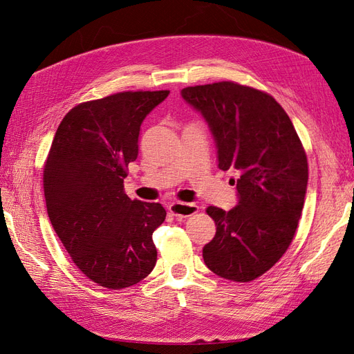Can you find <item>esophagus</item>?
<instances>
[{
  "mask_svg": "<svg viewBox=\"0 0 354 354\" xmlns=\"http://www.w3.org/2000/svg\"><path fill=\"white\" fill-rule=\"evenodd\" d=\"M168 209L171 214H173V216H176L178 218H186V217L194 216V214L198 212V205L196 203L173 202V203H169Z\"/></svg>",
  "mask_w": 354,
  "mask_h": 354,
  "instance_id": "esophagus-1",
  "label": "esophagus"
}]
</instances>
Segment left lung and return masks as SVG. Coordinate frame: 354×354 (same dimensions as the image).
Returning <instances> with one entry per match:
<instances>
[{"instance_id": "obj_1", "label": "left lung", "mask_w": 354, "mask_h": 354, "mask_svg": "<svg viewBox=\"0 0 354 354\" xmlns=\"http://www.w3.org/2000/svg\"><path fill=\"white\" fill-rule=\"evenodd\" d=\"M207 121L218 168L236 169L238 205L208 207L217 232L202 250L224 279L250 282L281 260L304 207L308 165L295 128L270 94L232 81L181 90Z\"/></svg>"}]
</instances>
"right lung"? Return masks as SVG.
I'll list each match as a JSON object with an SVG mask.
<instances>
[{
  "label": "right lung",
  "mask_w": 354,
  "mask_h": 354,
  "mask_svg": "<svg viewBox=\"0 0 354 354\" xmlns=\"http://www.w3.org/2000/svg\"><path fill=\"white\" fill-rule=\"evenodd\" d=\"M162 91H124L85 102L63 118L44 165L51 226L78 269L100 286L122 289L153 270L152 233L167 211L124 192L145 118Z\"/></svg>",
  "instance_id": "add662e5"
}]
</instances>
